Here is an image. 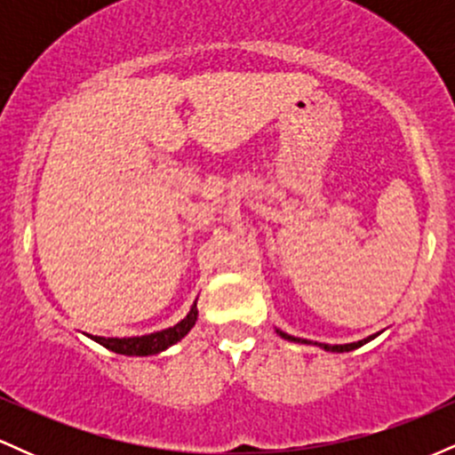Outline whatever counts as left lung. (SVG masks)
<instances>
[{
	"label": "left lung",
	"mask_w": 455,
	"mask_h": 455,
	"mask_svg": "<svg viewBox=\"0 0 455 455\" xmlns=\"http://www.w3.org/2000/svg\"><path fill=\"white\" fill-rule=\"evenodd\" d=\"M282 338H284V340H293V342H304V344H307V340H301V338H293V336H289V333H284V331H278ZM374 336H370V338H365V340H359V342H351V344H318V347H323L325 348V351H331V353H344V351H353V348H359V347H363L365 342H370L372 340Z\"/></svg>",
	"instance_id": "left-lung-1"
}]
</instances>
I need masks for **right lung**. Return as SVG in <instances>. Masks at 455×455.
Returning a JSON list of instances; mask_svg holds the SVG:
<instances>
[{"label":"right lung","mask_w":455,"mask_h":455,"mask_svg":"<svg viewBox=\"0 0 455 455\" xmlns=\"http://www.w3.org/2000/svg\"><path fill=\"white\" fill-rule=\"evenodd\" d=\"M198 316L196 310V301L192 306V310L188 312V316L184 321H180L177 325L162 329V331L149 333V336H140V338H100V336H92V340H96L98 344H102L104 348L108 351L119 353V355H139V357H145V355H156L160 351H164L166 347L171 344L180 342L181 338L195 327Z\"/></svg>","instance_id":"obj_1"}]
</instances>
